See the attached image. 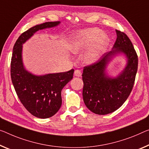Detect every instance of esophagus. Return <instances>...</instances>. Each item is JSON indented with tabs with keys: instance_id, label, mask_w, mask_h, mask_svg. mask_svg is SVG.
I'll return each mask as SVG.
<instances>
[{
	"instance_id": "obj_1",
	"label": "esophagus",
	"mask_w": 149,
	"mask_h": 149,
	"mask_svg": "<svg viewBox=\"0 0 149 149\" xmlns=\"http://www.w3.org/2000/svg\"><path fill=\"white\" fill-rule=\"evenodd\" d=\"M81 72L79 70H74V75L75 77H81Z\"/></svg>"
}]
</instances>
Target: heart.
Listing matches in <instances>:
<instances>
[{"instance_id":"1","label":"heart","mask_w":149,"mask_h":149,"mask_svg":"<svg viewBox=\"0 0 149 149\" xmlns=\"http://www.w3.org/2000/svg\"><path fill=\"white\" fill-rule=\"evenodd\" d=\"M109 38L101 30L97 28L82 29L74 33L70 38L68 48L72 53L79 54L84 50L82 61L87 65L97 62L106 51Z\"/></svg>"}]
</instances>
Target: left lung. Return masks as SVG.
Here are the masks:
<instances>
[{"label": "left lung", "mask_w": 149, "mask_h": 149, "mask_svg": "<svg viewBox=\"0 0 149 149\" xmlns=\"http://www.w3.org/2000/svg\"><path fill=\"white\" fill-rule=\"evenodd\" d=\"M116 40L111 51L97 63L84 67L82 97L86 107L93 113L104 115L122 106L133 87L138 68V56L131 41L124 33L116 30ZM125 56V67L116 77H110L106 68L114 57Z\"/></svg>", "instance_id": "left-lung-1"}]
</instances>
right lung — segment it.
<instances>
[{"instance_id": "right-lung-1", "label": "right lung", "mask_w": 149, "mask_h": 149, "mask_svg": "<svg viewBox=\"0 0 149 149\" xmlns=\"http://www.w3.org/2000/svg\"><path fill=\"white\" fill-rule=\"evenodd\" d=\"M60 21L47 22L27 30L16 41L10 64L11 79L18 97L30 113L40 118L54 115L62 104L61 91L73 77L74 70L67 72L36 75L25 68L22 45L36 32L53 28Z\"/></svg>"}]
</instances>
